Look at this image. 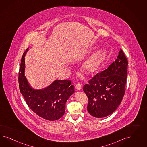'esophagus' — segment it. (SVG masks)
<instances>
[{
	"instance_id": "1",
	"label": "esophagus",
	"mask_w": 147,
	"mask_h": 147,
	"mask_svg": "<svg viewBox=\"0 0 147 147\" xmlns=\"http://www.w3.org/2000/svg\"><path fill=\"white\" fill-rule=\"evenodd\" d=\"M76 89L77 90H80V89H81V85L79 82L76 84Z\"/></svg>"
}]
</instances>
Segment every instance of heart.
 I'll return each mask as SVG.
<instances>
[{
    "label": "heart",
    "mask_w": 147,
    "mask_h": 147,
    "mask_svg": "<svg viewBox=\"0 0 147 147\" xmlns=\"http://www.w3.org/2000/svg\"><path fill=\"white\" fill-rule=\"evenodd\" d=\"M107 51L105 49L99 50L93 54L83 63L82 66L83 71L89 73L96 71L105 59Z\"/></svg>",
    "instance_id": "heart-1"
}]
</instances>
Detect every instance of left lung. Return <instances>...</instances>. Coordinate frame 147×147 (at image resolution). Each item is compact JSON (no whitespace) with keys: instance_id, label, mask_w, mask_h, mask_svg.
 <instances>
[{"instance_id":"8db88e82","label":"left lung","mask_w":147,"mask_h":147,"mask_svg":"<svg viewBox=\"0 0 147 147\" xmlns=\"http://www.w3.org/2000/svg\"><path fill=\"white\" fill-rule=\"evenodd\" d=\"M128 64L120 49L115 61L84 86L83 90L88 98L87 111L90 115L97 118L106 117L120 105L125 90Z\"/></svg>"}]
</instances>
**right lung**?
<instances>
[{"instance_id":"1","label":"right lung","mask_w":147,"mask_h":147,"mask_svg":"<svg viewBox=\"0 0 147 147\" xmlns=\"http://www.w3.org/2000/svg\"><path fill=\"white\" fill-rule=\"evenodd\" d=\"M28 49L23 53L19 71L20 93L28 106L36 114L47 120H59L65 114L68 99L74 93V86L71 85V80H55L44 89L32 88L24 74L25 57Z\"/></svg>"}]
</instances>
